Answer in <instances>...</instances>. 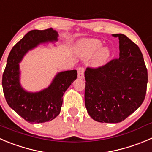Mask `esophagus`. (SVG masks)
Wrapping results in <instances>:
<instances>
[{"mask_svg":"<svg viewBox=\"0 0 152 152\" xmlns=\"http://www.w3.org/2000/svg\"><path fill=\"white\" fill-rule=\"evenodd\" d=\"M84 69L83 67H79L77 69V77L78 78H83L84 76Z\"/></svg>","mask_w":152,"mask_h":152,"instance_id":"1","label":"esophagus"}]
</instances>
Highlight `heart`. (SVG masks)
<instances>
[{
	"mask_svg": "<svg viewBox=\"0 0 152 152\" xmlns=\"http://www.w3.org/2000/svg\"><path fill=\"white\" fill-rule=\"evenodd\" d=\"M102 43L98 39H89L79 43L78 48L85 58L94 57V62L98 66L104 65L110 56L107 47H102Z\"/></svg>",
	"mask_w": 152,
	"mask_h": 152,
	"instance_id": "b5f03b06",
	"label": "heart"
}]
</instances>
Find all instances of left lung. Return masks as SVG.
Masks as SVG:
<instances>
[{"instance_id": "8db88e82", "label": "left lung", "mask_w": 152, "mask_h": 152, "mask_svg": "<svg viewBox=\"0 0 152 152\" xmlns=\"http://www.w3.org/2000/svg\"><path fill=\"white\" fill-rule=\"evenodd\" d=\"M119 55L98 69L85 71V105L91 118L99 122H121L143 102L148 72L138 46L122 34Z\"/></svg>"}]
</instances>
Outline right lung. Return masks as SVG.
Instances as JSON below:
<instances>
[{"instance_id":"add662e5","label":"right lung","mask_w":152,"mask_h":152,"mask_svg":"<svg viewBox=\"0 0 152 152\" xmlns=\"http://www.w3.org/2000/svg\"><path fill=\"white\" fill-rule=\"evenodd\" d=\"M59 34L53 28L28 32L10 51L3 74L2 86L9 106L30 123L53 120L60 114L63 96L77 78V71L58 72L47 88L39 92H28L20 83L19 63L24 55L39 45L58 41Z\"/></svg>"}]
</instances>
